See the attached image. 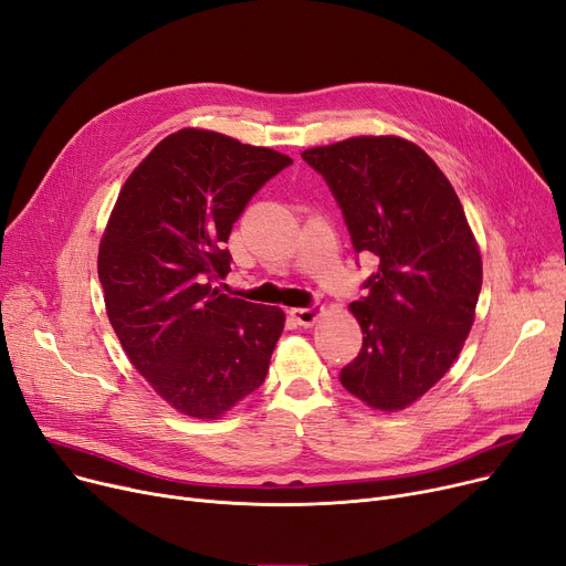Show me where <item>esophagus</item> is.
I'll list each match as a JSON object with an SVG mask.
<instances>
[{
	"instance_id": "34e87169",
	"label": "esophagus",
	"mask_w": 566,
	"mask_h": 566,
	"mask_svg": "<svg viewBox=\"0 0 566 566\" xmlns=\"http://www.w3.org/2000/svg\"><path fill=\"white\" fill-rule=\"evenodd\" d=\"M290 315L297 319V325H302V327H311V325H315L317 322V317H319V308L317 306H308V308H292L290 311Z\"/></svg>"
}]
</instances>
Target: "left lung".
I'll use <instances>...</instances> for the list:
<instances>
[{
    "mask_svg": "<svg viewBox=\"0 0 566 566\" xmlns=\"http://www.w3.org/2000/svg\"><path fill=\"white\" fill-rule=\"evenodd\" d=\"M302 158L329 184L355 251L380 260L349 304L364 345L340 385L373 410H406L444 378L474 322L481 253L463 205L406 138L357 136Z\"/></svg>",
    "mask_w": 566,
    "mask_h": 566,
    "instance_id": "left-lung-1",
    "label": "left lung"
}]
</instances>
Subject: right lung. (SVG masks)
<instances>
[{"label":"right lung","mask_w":566,"mask_h":566,"mask_svg":"<svg viewBox=\"0 0 566 566\" xmlns=\"http://www.w3.org/2000/svg\"><path fill=\"white\" fill-rule=\"evenodd\" d=\"M292 164L269 147L181 128L128 175L98 247L107 319L170 406L219 419L253 394L285 327L279 306L228 297L223 249L264 181Z\"/></svg>","instance_id":"right-lung-1"}]
</instances>
